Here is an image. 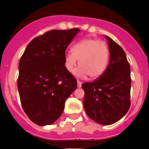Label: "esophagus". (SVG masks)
Returning a JSON list of instances; mask_svg holds the SVG:
<instances>
[{"label":"esophagus","mask_w":149,"mask_h":149,"mask_svg":"<svg viewBox=\"0 0 149 149\" xmlns=\"http://www.w3.org/2000/svg\"><path fill=\"white\" fill-rule=\"evenodd\" d=\"M81 85H82V83H81V81H77V86H78V88H81Z\"/></svg>","instance_id":"1"}]
</instances>
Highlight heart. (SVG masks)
Segmentation results:
<instances>
[{
	"instance_id": "b5f03b06",
	"label": "heart",
	"mask_w": 149,
	"mask_h": 149,
	"mask_svg": "<svg viewBox=\"0 0 149 149\" xmlns=\"http://www.w3.org/2000/svg\"><path fill=\"white\" fill-rule=\"evenodd\" d=\"M79 61L80 68L75 74L79 78L95 79L103 74L109 61V50L104 42L97 39L86 38L78 42L72 51L65 55V66L72 73Z\"/></svg>"
}]
</instances>
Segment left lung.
<instances>
[{
	"label": "left lung",
	"mask_w": 149,
	"mask_h": 149,
	"mask_svg": "<svg viewBox=\"0 0 149 149\" xmlns=\"http://www.w3.org/2000/svg\"><path fill=\"white\" fill-rule=\"evenodd\" d=\"M110 60L103 74L84 83V107L88 116L101 125H111L130 108L131 68L123 48L107 36Z\"/></svg>",
	"instance_id": "obj_1"
}]
</instances>
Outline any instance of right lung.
Instances as JSON below:
<instances>
[{
    "label": "right lung",
    "instance_id": "right-lung-1",
    "mask_svg": "<svg viewBox=\"0 0 149 149\" xmlns=\"http://www.w3.org/2000/svg\"><path fill=\"white\" fill-rule=\"evenodd\" d=\"M79 29L53 30L31 40L20 59L18 90L23 111L38 126L61 116L77 81L65 66L67 47Z\"/></svg>",
    "mask_w": 149,
    "mask_h": 149
}]
</instances>
